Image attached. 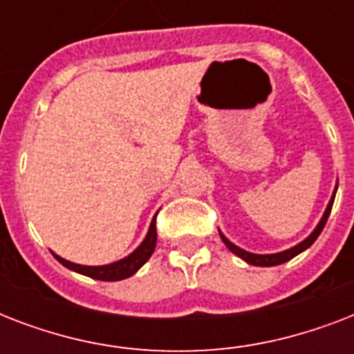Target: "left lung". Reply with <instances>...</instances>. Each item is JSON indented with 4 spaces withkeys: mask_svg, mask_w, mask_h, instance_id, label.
<instances>
[{
    "mask_svg": "<svg viewBox=\"0 0 354 354\" xmlns=\"http://www.w3.org/2000/svg\"><path fill=\"white\" fill-rule=\"evenodd\" d=\"M338 187V185H336ZM335 194H336V189H335ZM335 194H333V198H330L329 205H327V209H325L324 216H322V221H319V224L316 226V230H314L310 235L305 239L303 242H299L297 246L290 248V250H286V252H281V253H272V255H257V253H250V252H244L242 248L235 246L233 242H230L226 239V236L222 235L221 233V239L224 241V244H226L230 250H232L235 255H239L241 259H244L246 263L253 264V266H275V264H281V263H286V261H290L292 257H296L297 253H301L303 250H307L308 246H313V242L316 241L319 236V233L324 232L325 224H327V218H329L330 215V209H333V202H335Z\"/></svg>",
    "mask_w": 354,
    "mask_h": 354,
    "instance_id": "left-lung-1",
    "label": "left lung"
}]
</instances>
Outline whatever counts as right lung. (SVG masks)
<instances>
[{
    "instance_id": "add662e5",
    "label": "right lung",
    "mask_w": 354,
    "mask_h": 354,
    "mask_svg": "<svg viewBox=\"0 0 354 354\" xmlns=\"http://www.w3.org/2000/svg\"><path fill=\"white\" fill-rule=\"evenodd\" d=\"M156 241H158V233H156V218H154L149 227V233H147V236H145V241L141 242V246H139L136 252L130 253L128 257L118 261V263L104 264V266H82V264L69 263V261L58 257V255H55V257H57L58 263H62L66 268L75 270V272H79V274L82 275H88V277H91V279L121 281L136 274V272H138V270L141 268L147 261H149L150 255L154 253Z\"/></svg>"
}]
</instances>
